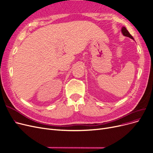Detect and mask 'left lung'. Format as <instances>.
Instances as JSON below:
<instances>
[{
	"mask_svg": "<svg viewBox=\"0 0 153 153\" xmlns=\"http://www.w3.org/2000/svg\"><path fill=\"white\" fill-rule=\"evenodd\" d=\"M121 32H122L124 36L128 37H129V38H131V39L134 40V38L132 37V36L129 34V32H128V30L127 29H126V28L125 27H122V29H121Z\"/></svg>",
	"mask_w": 153,
	"mask_h": 153,
	"instance_id": "8db88e82",
	"label": "left lung"
}]
</instances>
